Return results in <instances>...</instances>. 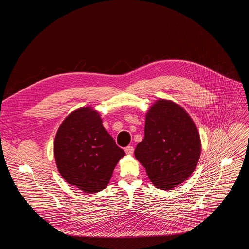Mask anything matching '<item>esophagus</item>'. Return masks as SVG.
I'll list each match as a JSON object with an SVG mask.
<instances>
[{
  "label": "esophagus",
  "instance_id": "obj_1",
  "mask_svg": "<svg viewBox=\"0 0 249 249\" xmlns=\"http://www.w3.org/2000/svg\"><path fill=\"white\" fill-rule=\"evenodd\" d=\"M125 152L127 155H133L134 153V148L132 146H128L125 148Z\"/></svg>",
  "mask_w": 249,
  "mask_h": 249
}]
</instances>
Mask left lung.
Segmentation results:
<instances>
[{"mask_svg":"<svg viewBox=\"0 0 249 249\" xmlns=\"http://www.w3.org/2000/svg\"><path fill=\"white\" fill-rule=\"evenodd\" d=\"M201 154V140L189 114L171 100L160 99L146 114L145 138L135 149L153 184L170 190L192 174Z\"/></svg>","mask_w":249,"mask_h":249,"instance_id":"left-lung-1","label":"left lung"}]
</instances>
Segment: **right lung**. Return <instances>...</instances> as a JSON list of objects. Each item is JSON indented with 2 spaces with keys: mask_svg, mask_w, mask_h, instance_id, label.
Here are the masks:
<instances>
[{
  "mask_svg": "<svg viewBox=\"0 0 249 249\" xmlns=\"http://www.w3.org/2000/svg\"><path fill=\"white\" fill-rule=\"evenodd\" d=\"M56 164L63 178L88 193L103 190L125 156L102 125L97 111L82 107L68 115L54 141Z\"/></svg>",
  "mask_w": 249,
  "mask_h": 249,
  "instance_id": "1",
  "label": "right lung"
}]
</instances>
